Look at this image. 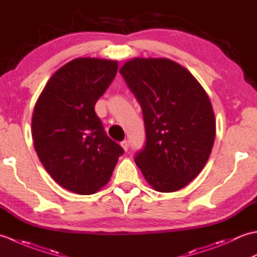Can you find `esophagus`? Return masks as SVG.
Segmentation results:
<instances>
[{
    "label": "esophagus",
    "mask_w": 257,
    "mask_h": 257,
    "mask_svg": "<svg viewBox=\"0 0 257 257\" xmlns=\"http://www.w3.org/2000/svg\"><path fill=\"white\" fill-rule=\"evenodd\" d=\"M120 145H121V147H122L124 151L128 150V148H129V141H128V140L121 141V143H120Z\"/></svg>",
    "instance_id": "obj_1"
}]
</instances>
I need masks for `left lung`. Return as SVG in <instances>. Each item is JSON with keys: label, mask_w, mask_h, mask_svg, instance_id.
Wrapping results in <instances>:
<instances>
[{"label": "left lung", "mask_w": 257, "mask_h": 257, "mask_svg": "<svg viewBox=\"0 0 257 257\" xmlns=\"http://www.w3.org/2000/svg\"><path fill=\"white\" fill-rule=\"evenodd\" d=\"M143 109L146 146L136 165L159 192L198 176L211 155L215 118L210 98L188 69L168 58H134L120 68Z\"/></svg>", "instance_id": "1"}]
</instances>
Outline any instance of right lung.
Returning a JSON list of instances; mask_svg holds the SVG:
<instances>
[{
    "label": "right lung",
    "mask_w": 257,
    "mask_h": 257,
    "mask_svg": "<svg viewBox=\"0 0 257 257\" xmlns=\"http://www.w3.org/2000/svg\"><path fill=\"white\" fill-rule=\"evenodd\" d=\"M117 70V61L73 59L52 76L35 103L32 137L37 156L51 177L74 193L99 191L123 154L95 112Z\"/></svg>",
    "instance_id": "obj_1"
}]
</instances>
